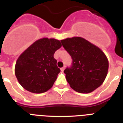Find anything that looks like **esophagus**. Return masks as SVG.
<instances>
[{
    "mask_svg": "<svg viewBox=\"0 0 123 123\" xmlns=\"http://www.w3.org/2000/svg\"><path fill=\"white\" fill-rule=\"evenodd\" d=\"M60 69H61V71H64V69H65V67H63V68H60Z\"/></svg>",
    "mask_w": 123,
    "mask_h": 123,
    "instance_id": "1",
    "label": "esophagus"
}]
</instances>
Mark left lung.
Returning <instances> with one entry per match:
<instances>
[{"label":"left lung","mask_w":123,"mask_h":123,"mask_svg":"<svg viewBox=\"0 0 123 123\" xmlns=\"http://www.w3.org/2000/svg\"><path fill=\"white\" fill-rule=\"evenodd\" d=\"M61 43L73 60L71 66L64 71L71 87L79 93H88L101 86L109 68L103 52L80 37L66 38Z\"/></svg>","instance_id":"8db88e82"}]
</instances>
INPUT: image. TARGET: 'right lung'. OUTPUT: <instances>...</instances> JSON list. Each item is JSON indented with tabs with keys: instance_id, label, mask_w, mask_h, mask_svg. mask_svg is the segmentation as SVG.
Masks as SVG:
<instances>
[{
	"instance_id": "add662e5",
	"label": "right lung",
	"mask_w": 123,
	"mask_h": 123,
	"mask_svg": "<svg viewBox=\"0 0 123 123\" xmlns=\"http://www.w3.org/2000/svg\"><path fill=\"white\" fill-rule=\"evenodd\" d=\"M61 47L59 40L43 38L21 54L16 63L15 75L24 88L34 93L51 88L60 72L54 54Z\"/></svg>"
}]
</instances>
